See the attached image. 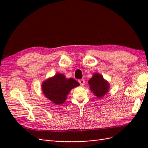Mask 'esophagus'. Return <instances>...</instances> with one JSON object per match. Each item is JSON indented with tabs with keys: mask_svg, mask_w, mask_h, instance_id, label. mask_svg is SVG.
<instances>
[{
	"mask_svg": "<svg viewBox=\"0 0 148 148\" xmlns=\"http://www.w3.org/2000/svg\"><path fill=\"white\" fill-rule=\"evenodd\" d=\"M78 82H79V83L80 84V85H81V86H83V85H84V83H85L84 80L83 79L78 80Z\"/></svg>",
	"mask_w": 148,
	"mask_h": 148,
	"instance_id": "obj_1",
	"label": "esophagus"
}]
</instances>
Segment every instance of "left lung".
Masks as SVG:
<instances>
[{
	"label": "left lung",
	"mask_w": 148,
	"mask_h": 148,
	"mask_svg": "<svg viewBox=\"0 0 148 148\" xmlns=\"http://www.w3.org/2000/svg\"><path fill=\"white\" fill-rule=\"evenodd\" d=\"M89 88L98 98H101L106 95L109 91L110 85L106 80L104 79L102 76L96 73L93 75L92 77L88 81Z\"/></svg>",
	"instance_id": "8db88e82"
}]
</instances>
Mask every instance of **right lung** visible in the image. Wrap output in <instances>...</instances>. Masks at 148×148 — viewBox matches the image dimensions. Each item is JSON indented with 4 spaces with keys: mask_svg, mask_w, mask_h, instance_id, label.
I'll return each mask as SVG.
<instances>
[{
    "mask_svg": "<svg viewBox=\"0 0 148 148\" xmlns=\"http://www.w3.org/2000/svg\"><path fill=\"white\" fill-rule=\"evenodd\" d=\"M79 85V83L73 78L67 79L64 75L58 73L42 83V90L48 99L60 105L65 101L71 89Z\"/></svg>",
    "mask_w": 148,
    "mask_h": 148,
    "instance_id": "1",
    "label": "right lung"
}]
</instances>
